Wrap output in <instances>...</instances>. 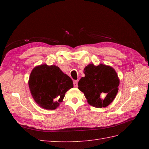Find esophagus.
<instances>
[{"label":"esophagus","mask_w":149,"mask_h":149,"mask_svg":"<svg viewBox=\"0 0 149 149\" xmlns=\"http://www.w3.org/2000/svg\"><path fill=\"white\" fill-rule=\"evenodd\" d=\"M77 84H78V81L77 80L74 81V85L75 87H77Z\"/></svg>","instance_id":"obj_1"}]
</instances>
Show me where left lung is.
I'll use <instances>...</instances> for the list:
<instances>
[{
	"mask_svg": "<svg viewBox=\"0 0 149 149\" xmlns=\"http://www.w3.org/2000/svg\"><path fill=\"white\" fill-rule=\"evenodd\" d=\"M85 76L78 83V88L84 94L88 102L98 108L111 103L118 93L119 79L112 67L103 64H90L84 69Z\"/></svg>",
	"mask_w": 149,
	"mask_h": 149,
	"instance_id": "8db88e82",
	"label": "left lung"
}]
</instances>
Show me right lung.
I'll list each match as a JSON object with an SVG mask.
<instances>
[{
	"label": "right lung",
	"instance_id": "right-lung-1",
	"mask_svg": "<svg viewBox=\"0 0 149 149\" xmlns=\"http://www.w3.org/2000/svg\"><path fill=\"white\" fill-rule=\"evenodd\" d=\"M29 86L38 105L46 109H55L64 99L65 93L74 87L71 78L55 65H42L31 73Z\"/></svg>",
	"mask_w": 149,
	"mask_h": 149
}]
</instances>
